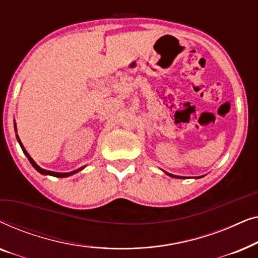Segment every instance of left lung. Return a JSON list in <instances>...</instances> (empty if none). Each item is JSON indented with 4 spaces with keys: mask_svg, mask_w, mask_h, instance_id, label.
<instances>
[{
    "mask_svg": "<svg viewBox=\"0 0 258 258\" xmlns=\"http://www.w3.org/2000/svg\"><path fill=\"white\" fill-rule=\"evenodd\" d=\"M167 174H168V172H167ZM169 176H171V177H177V176H175V175H171V174H168Z\"/></svg>",
    "mask_w": 258,
    "mask_h": 258,
    "instance_id": "1",
    "label": "left lung"
}]
</instances>
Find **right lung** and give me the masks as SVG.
<instances>
[{
  "label": "right lung",
  "instance_id": "1",
  "mask_svg": "<svg viewBox=\"0 0 258 258\" xmlns=\"http://www.w3.org/2000/svg\"><path fill=\"white\" fill-rule=\"evenodd\" d=\"M17 139H19V136H17ZM19 142H20V146H21V148H22V150H23V153L26 154V156L28 157V160H29V162L31 163V165H33V167L36 169V170L38 171V172H41L42 175H50V176H55V177H68L69 175H73V174H75V172H77L79 170H81V169H83V168H81V169H79V170H75V171H72V172H55V171H49V170H44V169H42V168H40L38 167V165L35 163L34 162V160L33 158H31L30 156H29V154L27 153V150L24 149V147L22 146V143H21V141H20V139H19Z\"/></svg>",
  "mask_w": 258,
  "mask_h": 258
}]
</instances>
